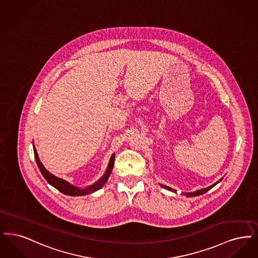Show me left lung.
<instances>
[{"instance_id": "obj_1", "label": "left lung", "mask_w": 258, "mask_h": 258, "mask_svg": "<svg viewBox=\"0 0 258 258\" xmlns=\"http://www.w3.org/2000/svg\"><path fill=\"white\" fill-rule=\"evenodd\" d=\"M223 180V178H221V179L219 180V181H217L216 183H214L213 185H211V186H209V187H207V188H203V189H201V190H197L196 191H190V192H185V194H182L183 196H186L187 198H191V197H198V196H201V195H203V194H205L206 191H208L209 190H211L212 188H213L214 186H216L218 183H220L221 181ZM160 186L161 187H163L164 189H166V190H170V191H172V192H175L176 194V190H174V189H171L170 187H168V186H166V185H163V184H160Z\"/></svg>"}]
</instances>
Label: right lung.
<instances>
[{"label": "right lung", "mask_w": 258, "mask_h": 258, "mask_svg": "<svg viewBox=\"0 0 258 258\" xmlns=\"http://www.w3.org/2000/svg\"><path fill=\"white\" fill-rule=\"evenodd\" d=\"M34 158H35V161H36V164H37V167L39 168L41 174L43 175V177L46 179V181L51 186L56 188V190H59L60 192L67 195V196H71V197H79V196L90 195V194H92V192H94V191L101 189L104 186V184L107 182V180L110 177V175H111V172H112V168H113V163H114V157H115V154L113 153L111 158H110V161H109L108 167L106 168V171L101 176V178H99L95 183H93L90 186H88L86 188H80V187H76V186L70 184L67 180L56 177V175H54L50 171H48L45 168L44 166L42 165V163L40 162L39 157H38V154L36 152V149H35L34 146Z\"/></svg>", "instance_id": "obj_1"}]
</instances>
